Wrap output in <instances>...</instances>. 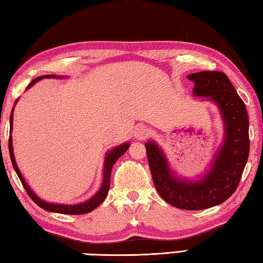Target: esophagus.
Segmentation results:
<instances>
[{"label":"esophagus","mask_w":263,"mask_h":263,"mask_svg":"<svg viewBox=\"0 0 263 263\" xmlns=\"http://www.w3.org/2000/svg\"><path fill=\"white\" fill-rule=\"evenodd\" d=\"M148 135H149V130L146 125H138L136 127V130H135L136 139H139V140L146 139V138L148 137Z\"/></svg>","instance_id":"1"}]
</instances>
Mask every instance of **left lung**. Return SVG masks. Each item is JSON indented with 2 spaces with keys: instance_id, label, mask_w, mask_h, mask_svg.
<instances>
[{
  "instance_id": "8db88e82",
  "label": "left lung",
  "mask_w": 263,
  "mask_h": 263,
  "mask_svg": "<svg viewBox=\"0 0 263 263\" xmlns=\"http://www.w3.org/2000/svg\"><path fill=\"white\" fill-rule=\"evenodd\" d=\"M186 78L195 84L193 94L213 102L224 123V139L210 167L196 180L180 177L157 142L149 140L145 147L154 185L164 201L183 210H203L225 202L238 188L249 154V122L243 101L224 73Z\"/></svg>"
}]
</instances>
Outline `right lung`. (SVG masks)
<instances>
[{"label": "right lung", "instance_id": "1", "mask_svg": "<svg viewBox=\"0 0 263 263\" xmlns=\"http://www.w3.org/2000/svg\"><path fill=\"white\" fill-rule=\"evenodd\" d=\"M42 79H65L64 77H60V75H43V77H39L37 79H34L32 82H31L26 89H29L33 86L35 82H38L39 80ZM17 103V101L15 102V104ZM12 118H14V108H12L11 115H10V133L12 131ZM130 147V142H124L122 145L116 146V147L111 148L110 151L105 153V159H104V169H103V181H102V185L100 190L92 196L91 198L87 199L86 202L79 203V204H73V205H65V204H57V203H50V202H45L43 201L41 197H38L37 195L33 193V190L30 188V185L26 183V181L24 180L23 175L20 171L18 166H17L16 160H15V155H14V147H12V137L11 135L9 136V153H10V159L12 162V166H14V169L16 172L17 176L20 177V180L23 184L24 189L26 190V193L32 198V201L37 204L38 206H41L42 209L50 212H57V213H62V215H83V213H88L94 210L100 204L104 201L106 195L109 193V188H110V177H111V171H112V167L115 162L122 157V155L126 152L127 148Z\"/></svg>", "mask_w": 263, "mask_h": 263}]
</instances>
